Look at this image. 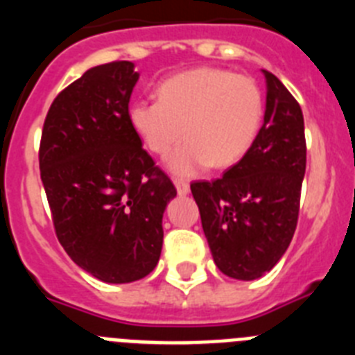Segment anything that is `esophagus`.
Instances as JSON below:
<instances>
[{
    "label": "esophagus",
    "instance_id": "34e87169",
    "mask_svg": "<svg viewBox=\"0 0 355 355\" xmlns=\"http://www.w3.org/2000/svg\"><path fill=\"white\" fill-rule=\"evenodd\" d=\"M174 184H175V190H178V193H180V196H187V193L190 192V184H188L187 181L174 180Z\"/></svg>",
    "mask_w": 355,
    "mask_h": 355
}]
</instances>
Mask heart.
Masks as SVG:
<instances>
[{
  "mask_svg": "<svg viewBox=\"0 0 355 355\" xmlns=\"http://www.w3.org/2000/svg\"><path fill=\"white\" fill-rule=\"evenodd\" d=\"M263 115L265 97L256 80L197 67L163 80L158 101H135L128 122L153 155H171L184 137L188 144L168 159V168L193 175L208 165L236 163L258 137Z\"/></svg>",
  "mask_w": 355,
  "mask_h": 355,
  "instance_id": "1",
  "label": "heart"
}]
</instances>
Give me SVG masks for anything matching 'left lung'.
<instances>
[{
	"label": "left lung",
	"instance_id": "8db88e82",
	"mask_svg": "<svg viewBox=\"0 0 355 355\" xmlns=\"http://www.w3.org/2000/svg\"><path fill=\"white\" fill-rule=\"evenodd\" d=\"M265 121L243 158L213 181H193L213 261L227 277L252 281L283 258L299 220L306 174L300 105L268 71Z\"/></svg>",
	"mask_w": 355,
	"mask_h": 355
}]
</instances>
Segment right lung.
<instances>
[{"label":"right lung","mask_w":355,"mask_h":355,"mask_svg":"<svg viewBox=\"0 0 355 355\" xmlns=\"http://www.w3.org/2000/svg\"><path fill=\"white\" fill-rule=\"evenodd\" d=\"M131 62L89 69L55 97L42 128L40 180L69 258L103 283H133L158 265L163 211L175 197L128 122Z\"/></svg>","instance_id":"obj_1"}]
</instances>
